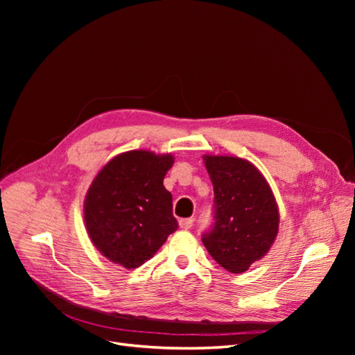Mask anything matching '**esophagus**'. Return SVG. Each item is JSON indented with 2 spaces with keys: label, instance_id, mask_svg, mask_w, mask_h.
<instances>
[{
  "label": "esophagus",
  "instance_id": "34e87169",
  "mask_svg": "<svg viewBox=\"0 0 355 355\" xmlns=\"http://www.w3.org/2000/svg\"><path fill=\"white\" fill-rule=\"evenodd\" d=\"M192 225H194V220H192V218H187V219L179 220V227L182 230H189V228H192Z\"/></svg>",
  "mask_w": 355,
  "mask_h": 355
}]
</instances>
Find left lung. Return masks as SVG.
<instances>
[{
	"mask_svg": "<svg viewBox=\"0 0 355 355\" xmlns=\"http://www.w3.org/2000/svg\"><path fill=\"white\" fill-rule=\"evenodd\" d=\"M214 191V223L202 244L225 270L241 274L271 249L280 214L272 191L250 161L204 155Z\"/></svg>",
	"mask_w": 355,
	"mask_h": 355,
	"instance_id": "left-lung-1",
	"label": "left lung"
}]
</instances>
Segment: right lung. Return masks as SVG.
Returning <instances> with one entry per match:
<instances>
[{"mask_svg": "<svg viewBox=\"0 0 355 355\" xmlns=\"http://www.w3.org/2000/svg\"><path fill=\"white\" fill-rule=\"evenodd\" d=\"M173 163L171 154L127 151L93 179L84 200L85 230L111 262L141 266L178 230L173 198L163 185Z\"/></svg>", "mask_w": 355, "mask_h": 355, "instance_id": "1", "label": "right lung"}]
</instances>
